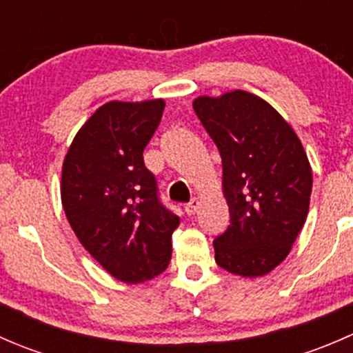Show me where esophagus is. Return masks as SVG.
<instances>
[{
	"label": "esophagus",
	"instance_id": "34e87169",
	"mask_svg": "<svg viewBox=\"0 0 353 353\" xmlns=\"http://www.w3.org/2000/svg\"><path fill=\"white\" fill-rule=\"evenodd\" d=\"M184 210H186V213H188V215H190V216L194 215V213H196L198 210H199V199H196V198L191 199V201L188 203L186 206H184Z\"/></svg>",
	"mask_w": 353,
	"mask_h": 353
}]
</instances>
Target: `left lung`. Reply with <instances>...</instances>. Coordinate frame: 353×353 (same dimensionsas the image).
Masks as SVG:
<instances>
[{
    "label": "left lung",
    "mask_w": 353,
    "mask_h": 353,
    "mask_svg": "<svg viewBox=\"0 0 353 353\" xmlns=\"http://www.w3.org/2000/svg\"><path fill=\"white\" fill-rule=\"evenodd\" d=\"M193 109L222 157L230 225L213 241L220 268L258 279L290 252L309 213L312 170L294 128L254 94L199 95Z\"/></svg>",
    "instance_id": "1"
}]
</instances>
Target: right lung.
I'll use <instances>...</instances> for the list:
<instances>
[{"label": "right lung", "instance_id": "add662e5", "mask_svg": "<svg viewBox=\"0 0 353 353\" xmlns=\"http://www.w3.org/2000/svg\"><path fill=\"white\" fill-rule=\"evenodd\" d=\"M165 101H110L78 130L63 162L61 203L81 245L114 279L141 283L167 268L179 216L157 198L143 150Z\"/></svg>", "mask_w": 353, "mask_h": 353}]
</instances>
